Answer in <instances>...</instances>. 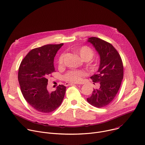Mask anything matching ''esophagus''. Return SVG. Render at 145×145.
Returning a JSON list of instances; mask_svg holds the SVG:
<instances>
[{"mask_svg":"<svg viewBox=\"0 0 145 145\" xmlns=\"http://www.w3.org/2000/svg\"><path fill=\"white\" fill-rule=\"evenodd\" d=\"M76 85V84L75 83H70V82H66L65 83V86H69V85Z\"/></svg>","mask_w":145,"mask_h":145,"instance_id":"1","label":"esophagus"}]
</instances>
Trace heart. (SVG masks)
Masks as SVG:
<instances>
[{
	"label": "heart",
	"instance_id": "obj_1",
	"mask_svg": "<svg viewBox=\"0 0 145 145\" xmlns=\"http://www.w3.org/2000/svg\"><path fill=\"white\" fill-rule=\"evenodd\" d=\"M74 52L79 55L81 58L84 61H89L91 60L94 56V51L90 48L87 46H84L79 49H75ZM64 60V54H61L58 59V64L59 66H61L63 63ZM90 66L91 68L95 67V64L90 63ZM85 75V72L81 70H72L69 71L64 77L66 81L69 82H77L81 79L82 77Z\"/></svg>",
	"mask_w": 145,
	"mask_h": 145
}]
</instances>
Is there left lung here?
I'll use <instances>...</instances> for the list:
<instances>
[{
	"label": "left lung",
	"instance_id": "8db88e82",
	"mask_svg": "<svg viewBox=\"0 0 145 145\" xmlns=\"http://www.w3.org/2000/svg\"><path fill=\"white\" fill-rule=\"evenodd\" d=\"M98 52L100 61L96 74L90 77L93 82H100L99 89H94L87 101L97 108L110 104L118 92L123 78V65L121 57L110 43L97 37L88 39Z\"/></svg>",
	"mask_w": 145,
	"mask_h": 145
}]
</instances>
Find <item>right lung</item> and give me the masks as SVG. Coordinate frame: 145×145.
<instances>
[{
  "label": "right lung",
  "mask_w": 145,
  "mask_h": 145,
  "mask_svg": "<svg viewBox=\"0 0 145 145\" xmlns=\"http://www.w3.org/2000/svg\"><path fill=\"white\" fill-rule=\"evenodd\" d=\"M48 44L31 50L21 63L18 81L25 100L36 110L50 113L57 108L64 99L66 87L59 85L50 93L46 77L55 71L54 57L63 46Z\"/></svg>",
  "instance_id": "add662e5"
}]
</instances>
